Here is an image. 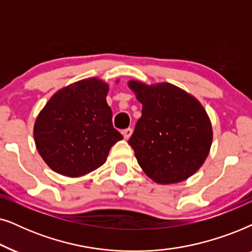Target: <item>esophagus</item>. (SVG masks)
<instances>
[{
    "label": "esophagus",
    "instance_id": "1",
    "mask_svg": "<svg viewBox=\"0 0 252 252\" xmlns=\"http://www.w3.org/2000/svg\"><path fill=\"white\" fill-rule=\"evenodd\" d=\"M131 133H132V129L131 128H128V129L124 130V131H123L124 139H129L130 136H131Z\"/></svg>",
    "mask_w": 252,
    "mask_h": 252
}]
</instances>
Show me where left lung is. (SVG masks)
<instances>
[{
	"label": "left lung",
	"mask_w": 252,
	"mask_h": 252,
	"mask_svg": "<svg viewBox=\"0 0 252 252\" xmlns=\"http://www.w3.org/2000/svg\"><path fill=\"white\" fill-rule=\"evenodd\" d=\"M142 102L129 144L154 182H182L200 168L212 144V126L198 100L168 83H128Z\"/></svg>",
	"instance_id": "8db88e82"
}]
</instances>
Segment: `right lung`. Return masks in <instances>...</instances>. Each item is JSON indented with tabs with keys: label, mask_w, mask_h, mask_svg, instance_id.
I'll list each match as a JSON object with an SVG mask.
<instances>
[{
	"label": "right lung",
	"mask_w": 252,
	"mask_h": 252,
	"mask_svg": "<svg viewBox=\"0 0 252 252\" xmlns=\"http://www.w3.org/2000/svg\"><path fill=\"white\" fill-rule=\"evenodd\" d=\"M108 84L83 79L56 92L36 117V150L54 172L69 177L91 173L106 162L123 136L113 126Z\"/></svg>",
	"instance_id": "1"
}]
</instances>
